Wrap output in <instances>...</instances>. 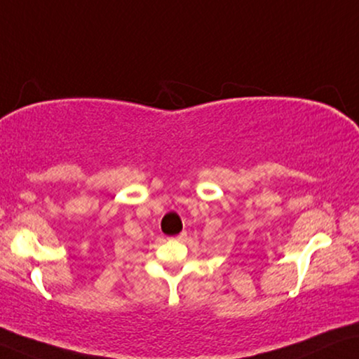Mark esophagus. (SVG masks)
I'll use <instances>...</instances> for the list:
<instances>
[{
	"mask_svg": "<svg viewBox=\"0 0 359 359\" xmlns=\"http://www.w3.org/2000/svg\"><path fill=\"white\" fill-rule=\"evenodd\" d=\"M186 237V233H181V234H178L176 237H173V239H176V241H183Z\"/></svg>",
	"mask_w": 359,
	"mask_h": 359,
	"instance_id": "1",
	"label": "esophagus"
}]
</instances>
